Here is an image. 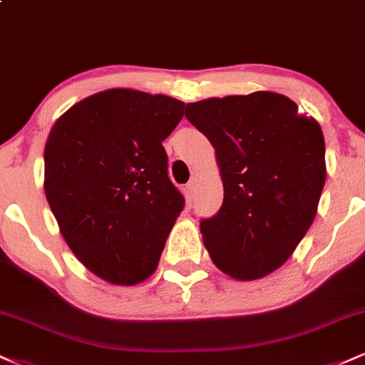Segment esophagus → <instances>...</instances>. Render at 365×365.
Returning <instances> with one entry per match:
<instances>
[{
	"label": "esophagus",
	"mask_w": 365,
	"mask_h": 365,
	"mask_svg": "<svg viewBox=\"0 0 365 365\" xmlns=\"http://www.w3.org/2000/svg\"><path fill=\"white\" fill-rule=\"evenodd\" d=\"M197 187H199V178H197V177L190 178V182L187 183V195H188V199H194V197L197 195Z\"/></svg>",
	"instance_id": "34e87169"
}]
</instances>
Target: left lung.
<instances>
[{
	"label": "left lung",
	"instance_id": "8db88e82",
	"mask_svg": "<svg viewBox=\"0 0 365 365\" xmlns=\"http://www.w3.org/2000/svg\"><path fill=\"white\" fill-rule=\"evenodd\" d=\"M185 116L216 150L225 197L200 221L220 271L252 282L282 267L316 217L326 182L324 135L278 92L188 103Z\"/></svg>",
	"mask_w": 365,
	"mask_h": 365
}]
</instances>
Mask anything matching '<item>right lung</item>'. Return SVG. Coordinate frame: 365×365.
<instances>
[{"label":"right lung","mask_w":365,"mask_h":365,"mask_svg":"<svg viewBox=\"0 0 365 365\" xmlns=\"http://www.w3.org/2000/svg\"><path fill=\"white\" fill-rule=\"evenodd\" d=\"M185 103L108 89L54 121L44 148V192L66 245L91 273L132 287L156 271L183 195L168 178L163 140Z\"/></svg>","instance_id":"obj_1"}]
</instances>
